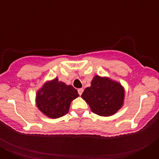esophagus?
Segmentation results:
<instances>
[{
    "instance_id": "obj_1",
    "label": "esophagus",
    "mask_w": 159,
    "mask_h": 159,
    "mask_svg": "<svg viewBox=\"0 0 159 159\" xmlns=\"http://www.w3.org/2000/svg\"><path fill=\"white\" fill-rule=\"evenodd\" d=\"M83 92H84V89H83V88H80V89H78V93L80 95H82Z\"/></svg>"
}]
</instances>
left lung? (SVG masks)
<instances>
[{
    "label": "left lung",
    "mask_w": 159,
    "mask_h": 159,
    "mask_svg": "<svg viewBox=\"0 0 159 159\" xmlns=\"http://www.w3.org/2000/svg\"><path fill=\"white\" fill-rule=\"evenodd\" d=\"M81 97L93 113L108 117L115 115L123 106L125 89L119 82L96 75L92 79L91 86L85 88Z\"/></svg>",
    "instance_id": "left-lung-1"
}]
</instances>
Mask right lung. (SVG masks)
Here are the masks:
<instances>
[{
    "label": "right lung",
    "mask_w": 159,
    "mask_h": 159,
    "mask_svg": "<svg viewBox=\"0 0 159 159\" xmlns=\"http://www.w3.org/2000/svg\"><path fill=\"white\" fill-rule=\"evenodd\" d=\"M77 97L79 94L75 88L56 77L46 81L36 92V105L47 117L58 119L68 113L71 101Z\"/></svg>",
    "instance_id": "1"
}]
</instances>
